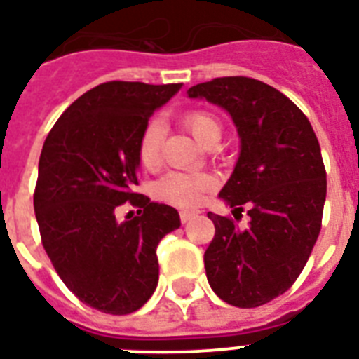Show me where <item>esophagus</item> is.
I'll return each mask as SVG.
<instances>
[{
  "mask_svg": "<svg viewBox=\"0 0 359 359\" xmlns=\"http://www.w3.org/2000/svg\"><path fill=\"white\" fill-rule=\"evenodd\" d=\"M194 215H198V211H191V210L180 211V219H182V223H189Z\"/></svg>",
  "mask_w": 359,
  "mask_h": 359,
  "instance_id": "1",
  "label": "esophagus"
}]
</instances>
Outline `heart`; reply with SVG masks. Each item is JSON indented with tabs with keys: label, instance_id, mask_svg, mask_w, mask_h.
Segmentation results:
<instances>
[{
	"label": "heart",
	"instance_id": "1",
	"mask_svg": "<svg viewBox=\"0 0 359 359\" xmlns=\"http://www.w3.org/2000/svg\"><path fill=\"white\" fill-rule=\"evenodd\" d=\"M182 125L196 138V140L211 148L221 138V121L211 112L205 110H191L182 116ZM163 138H165V125L161 119H151L138 140V159L142 166L154 170L161 165L163 157ZM213 177L198 172H170L155 183V196L166 204L177 208H193L205 198V194L213 189Z\"/></svg>",
	"mask_w": 359,
	"mask_h": 359
}]
</instances>
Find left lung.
Here are the masks:
<instances>
[{
    "mask_svg": "<svg viewBox=\"0 0 359 359\" xmlns=\"http://www.w3.org/2000/svg\"><path fill=\"white\" fill-rule=\"evenodd\" d=\"M189 97L223 107L241 138L232 176L219 196L251 217L208 213L215 236L204 252L208 283L219 298L249 309L285 294L305 268L320 234L326 168L309 119L279 90L249 76H223L189 88Z\"/></svg>",
    "mask_w": 359,
    "mask_h": 359,
    "instance_id": "obj_1",
    "label": "left lung"
}]
</instances>
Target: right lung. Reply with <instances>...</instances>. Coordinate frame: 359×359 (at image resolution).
<instances>
[{
	"label": "right lung",
	"mask_w": 359,
	"mask_h": 359,
	"mask_svg": "<svg viewBox=\"0 0 359 359\" xmlns=\"http://www.w3.org/2000/svg\"><path fill=\"white\" fill-rule=\"evenodd\" d=\"M182 84L104 82L61 114L44 140L33 208L50 262L93 309L129 315L159 280L157 245L180 229L172 205L135 193L138 140L151 114ZM139 208L123 224L115 210Z\"/></svg>",
	"instance_id": "1"
}]
</instances>
